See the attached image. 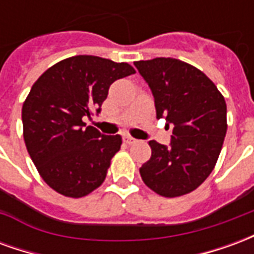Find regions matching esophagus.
Wrapping results in <instances>:
<instances>
[{
	"instance_id": "esophagus-1",
	"label": "esophagus",
	"mask_w": 254,
	"mask_h": 254,
	"mask_svg": "<svg viewBox=\"0 0 254 254\" xmlns=\"http://www.w3.org/2000/svg\"><path fill=\"white\" fill-rule=\"evenodd\" d=\"M125 141H127V144H134L136 143V141H137V140H136V138H133L132 136H129V134H127V136H125Z\"/></svg>"
}]
</instances>
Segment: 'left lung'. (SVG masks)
Listing matches in <instances>:
<instances>
[{
  "mask_svg": "<svg viewBox=\"0 0 254 254\" xmlns=\"http://www.w3.org/2000/svg\"><path fill=\"white\" fill-rule=\"evenodd\" d=\"M155 99L156 118L173 125L170 147L149 141L151 158L140 167L144 184L163 197L190 193L218 162L227 130L223 95L204 73L176 58L136 61Z\"/></svg>",
  "mask_w": 254,
  "mask_h": 254,
  "instance_id": "obj_1",
  "label": "left lung"
}]
</instances>
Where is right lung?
Returning a JSON list of instances; mask_svg holds the SVG:
<instances>
[{"label":"right lung","mask_w":254,"mask_h":254,"mask_svg":"<svg viewBox=\"0 0 254 254\" xmlns=\"http://www.w3.org/2000/svg\"><path fill=\"white\" fill-rule=\"evenodd\" d=\"M136 70L127 63L74 56L49 67L23 103L25 147L49 187L66 197H84L105 181L120 134L85 127L84 117L100 113L116 80Z\"/></svg>","instance_id":"obj_1"}]
</instances>
